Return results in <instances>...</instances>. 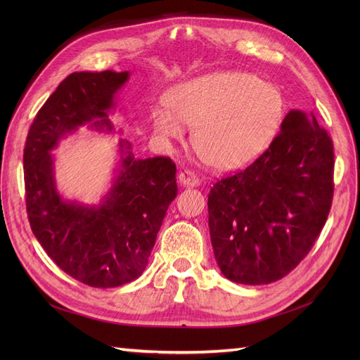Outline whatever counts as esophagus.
I'll return each instance as SVG.
<instances>
[{"label":"esophagus","mask_w":360,"mask_h":360,"mask_svg":"<svg viewBox=\"0 0 360 360\" xmlns=\"http://www.w3.org/2000/svg\"><path fill=\"white\" fill-rule=\"evenodd\" d=\"M179 183L186 188H197L200 184V179L192 171H183L179 174Z\"/></svg>","instance_id":"obj_1"}]
</instances>
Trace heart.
Segmentation results:
<instances>
[{
  "label": "heart",
  "instance_id": "obj_1",
  "mask_svg": "<svg viewBox=\"0 0 360 360\" xmlns=\"http://www.w3.org/2000/svg\"><path fill=\"white\" fill-rule=\"evenodd\" d=\"M168 105L176 117L156 108L155 132L180 139V119L193 127L195 153L216 169L242 168L263 155L285 115L278 86L243 72L213 73L180 84L169 91Z\"/></svg>",
  "mask_w": 360,
  "mask_h": 360
}]
</instances>
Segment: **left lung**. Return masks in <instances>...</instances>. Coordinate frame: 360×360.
<instances>
[{"instance_id":"left-lung-1","label":"left lung","mask_w":360,"mask_h":360,"mask_svg":"<svg viewBox=\"0 0 360 360\" xmlns=\"http://www.w3.org/2000/svg\"><path fill=\"white\" fill-rule=\"evenodd\" d=\"M332 197V139L312 112L291 110L263 155L210 189V238L222 275L243 285L288 275L320 236Z\"/></svg>"}]
</instances>
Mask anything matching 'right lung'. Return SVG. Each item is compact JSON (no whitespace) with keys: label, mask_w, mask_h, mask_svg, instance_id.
<instances>
[{"label":"right lung","mask_w":360,"mask_h":360,"mask_svg":"<svg viewBox=\"0 0 360 360\" xmlns=\"http://www.w3.org/2000/svg\"><path fill=\"white\" fill-rule=\"evenodd\" d=\"M129 72H75L40 108L24 148L27 213L41 248L63 271L96 288L141 276L169 204L177 197L176 163L136 159L120 139V163L99 204L63 198L51 151L82 126L112 132L110 114Z\"/></svg>","instance_id":"obj_1"}]
</instances>
